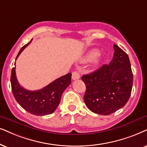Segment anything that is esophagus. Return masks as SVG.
Here are the masks:
<instances>
[{"mask_svg": "<svg viewBox=\"0 0 147 147\" xmlns=\"http://www.w3.org/2000/svg\"><path fill=\"white\" fill-rule=\"evenodd\" d=\"M80 78V75L79 73V72L77 71H74L72 73V79L73 80H77L79 79Z\"/></svg>", "mask_w": 147, "mask_h": 147, "instance_id": "34e87169", "label": "esophagus"}]
</instances>
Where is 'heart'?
<instances>
[{
    "instance_id": "heart-1",
    "label": "heart",
    "mask_w": 147,
    "mask_h": 147,
    "mask_svg": "<svg viewBox=\"0 0 147 147\" xmlns=\"http://www.w3.org/2000/svg\"><path fill=\"white\" fill-rule=\"evenodd\" d=\"M98 54V51L96 49H92L90 50V51H88V53H87L86 55H85L84 58H83V62H87V61H90L92 60L94 57H96V55ZM100 60L98 57L96 58L94 61V66H97V65L99 64Z\"/></svg>"
}]
</instances>
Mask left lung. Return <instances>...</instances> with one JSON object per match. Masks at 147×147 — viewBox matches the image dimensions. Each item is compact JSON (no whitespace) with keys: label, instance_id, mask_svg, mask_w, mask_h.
<instances>
[{"label":"left lung","instance_id":"1","mask_svg":"<svg viewBox=\"0 0 147 147\" xmlns=\"http://www.w3.org/2000/svg\"><path fill=\"white\" fill-rule=\"evenodd\" d=\"M113 47L114 56L109 64L81 77L86 85L83 97L85 105L93 113L102 115H111L123 107L132 89L129 57L117 45Z\"/></svg>","mask_w":147,"mask_h":147}]
</instances>
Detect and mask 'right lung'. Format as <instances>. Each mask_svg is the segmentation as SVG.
Instances as JSON below:
<instances>
[{
	"label": "right lung",
	"instance_id": "obj_1",
	"mask_svg": "<svg viewBox=\"0 0 147 147\" xmlns=\"http://www.w3.org/2000/svg\"><path fill=\"white\" fill-rule=\"evenodd\" d=\"M31 41L32 40L21 48L16 60ZM14 65L16 66V62ZM71 76L70 72L53 81L41 90L30 91L19 84L16 75V67H13L11 75L13 94L18 104L27 112L38 116L50 115L54 112L60 104L63 92L71 83Z\"/></svg>",
	"mask_w": 147,
	"mask_h": 147
}]
</instances>
